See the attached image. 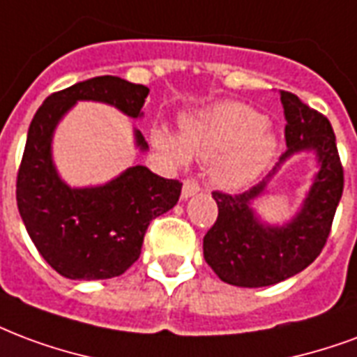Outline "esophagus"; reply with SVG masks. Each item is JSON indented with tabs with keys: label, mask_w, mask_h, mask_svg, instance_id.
<instances>
[{
	"label": "esophagus",
	"mask_w": 357,
	"mask_h": 357,
	"mask_svg": "<svg viewBox=\"0 0 357 357\" xmlns=\"http://www.w3.org/2000/svg\"><path fill=\"white\" fill-rule=\"evenodd\" d=\"M200 191V185L197 179H185L183 181V189H181V199H189V197H192V195H197V192Z\"/></svg>",
	"instance_id": "obj_1"
}]
</instances>
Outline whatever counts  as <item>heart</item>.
Returning <instances> with one entry per match:
<instances>
[{
  "mask_svg": "<svg viewBox=\"0 0 357 357\" xmlns=\"http://www.w3.org/2000/svg\"><path fill=\"white\" fill-rule=\"evenodd\" d=\"M153 142L178 162L187 155L218 158L213 181L229 191L250 185L276 151V136L265 125V117L238 102H223L185 117L179 139L158 128L153 132Z\"/></svg>",
  "mask_w": 357,
  "mask_h": 357,
  "instance_id": "b5f03b06",
  "label": "heart"
}]
</instances>
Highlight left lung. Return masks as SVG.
Here are the masks:
<instances>
[{
	"instance_id": "left-lung-1",
	"label": "left lung",
	"mask_w": 357,
	"mask_h": 357,
	"mask_svg": "<svg viewBox=\"0 0 357 357\" xmlns=\"http://www.w3.org/2000/svg\"><path fill=\"white\" fill-rule=\"evenodd\" d=\"M280 100L287 121V151L278 165L261 183L242 195L212 192L219 213L204 236V259L231 286H274L305 271L324 250L342 197L344 176L331 123L291 92L280 91ZM303 151L317 155L320 170L301 210L284 226L261 222L252 202L264 192L279 166Z\"/></svg>"
}]
</instances>
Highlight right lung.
Returning <instances> with one entry per match:
<instances>
[{
  "mask_svg": "<svg viewBox=\"0 0 357 357\" xmlns=\"http://www.w3.org/2000/svg\"><path fill=\"white\" fill-rule=\"evenodd\" d=\"M147 94L144 84L102 75L51 94L31 119L17 178L18 212L38 252L66 278L121 276L138 261L149 223L178 204V179L160 178L142 165L104 185L70 187L52 160L54 130L77 102H102L139 119ZM134 142L139 151L149 149L138 128Z\"/></svg>",
  "mask_w": 357,
  "mask_h": 357,
  "instance_id": "1",
  "label": "right lung"
}]
</instances>
